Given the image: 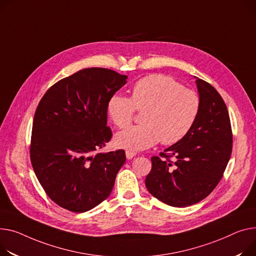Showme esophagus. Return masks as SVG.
<instances>
[{"mask_svg": "<svg viewBox=\"0 0 256 256\" xmlns=\"http://www.w3.org/2000/svg\"><path fill=\"white\" fill-rule=\"evenodd\" d=\"M126 158H128V160H132V158H134L136 156H137V153L132 152V151H130V150H126Z\"/></svg>", "mask_w": 256, "mask_h": 256, "instance_id": "1", "label": "esophagus"}]
</instances>
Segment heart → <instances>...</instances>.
Segmentation results:
<instances>
[{
  "mask_svg": "<svg viewBox=\"0 0 256 256\" xmlns=\"http://www.w3.org/2000/svg\"><path fill=\"white\" fill-rule=\"evenodd\" d=\"M198 94L164 75L146 76L134 84L132 98L113 94L107 104L111 122L119 128L132 122L136 110L144 111L143 124L132 126L115 138L118 147L138 151L160 141L172 145L190 132L200 114Z\"/></svg>",
  "mask_w": 256,
  "mask_h": 256,
  "instance_id": "obj_1",
  "label": "heart"
}]
</instances>
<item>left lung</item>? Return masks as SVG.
<instances>
[{"instance_id": "8db88e82", "label": "left lung", "mask_w": 256, "mask_h": 256, "mask_svg": "<svg viewBox=\"0 0 256 256\" xmlns=\"http://www.w3.org/2000/svg\"><path fill=\"white\" fill-rule=\"evenodd\" d=\"M200 109L185 137L152 156L145 185L158 200L173 207L194 205L208 196L224 176L232 149V132L224 98L196 78ZM174 160L172 161V158Z\"/></svg>"}]
</instances>
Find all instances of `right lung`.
I'll return each instance as SVG.
<instances>
[{
	"label": "right lung",
	"instance_id": "right-lung-1",
	"mask_svg": "<svg viewBox=\"0 0 256 256\" xmlns=\"http://www.w3.org/2000/svg\"><path fill=\"white\" fill-rule=\"evenodd\" d=\"M126 78L105 68H88L58 81L41 98L32 122L30 162L44 192L60 207L86 212L110 196L126 152L96 151L112 138L107 104Z\"/></svg>",
	"mask_w": 256,
	"mask_h": 256
}]
</instances>
